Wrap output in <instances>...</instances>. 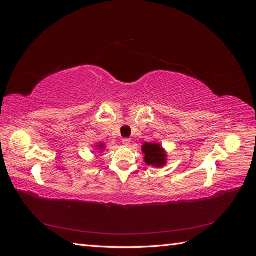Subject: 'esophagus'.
I'll list each match as a JSON object with an SVG mask.
<instances>
[{
    "instance_id": "obj_1",
    "label": "esophagus",
    "mask_w": 256,
    "mask_h": 256,
    "mask_svg": "<svg viewBox=\"0 0 256 256\" xmlns=\"http://www.w3.org/2000/svg\"><path fill=\"white\" fill-rule=\"evenodd\" d=\"M122 144L125 145V146H129L130 145V143H131V140L130 138H122Z\"/></svg>"
}]
</instances>
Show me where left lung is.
Instances as JSON below:
<instances>
[{"label":"left lung","mask_w":256,"mask_h":256,"mask_svg":"<svg viewBox=\"0 0 256 256\" xmlns=\"http://www.w3.org/2000/svg\"><path fill=\"white\" fill-rule=\"evenodd\" d=\"M142 152L144 154V161L146 164L154 168H162L166 164L168 154L160 143H144L142 145Z\"/></svg>","instance_id":"left-lung-1"}]
</instances>
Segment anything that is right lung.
<instances>
[{
  "label": "right lung",
  "instance_id": "obj_1",
  "mask_svg": "<svg viewBox=\"0 0 256 256\" xmlns=\"http://www.w3.org/2000/svg\"><path fill=\"white\" fill-rule=\"evenodd\" d=\"M106 148V145L104 143H97L95 145V150H99V152H104V150Z\"/></svg>",
  "mask_w": 256,
  "mask_h": 256
}]
</instances>
